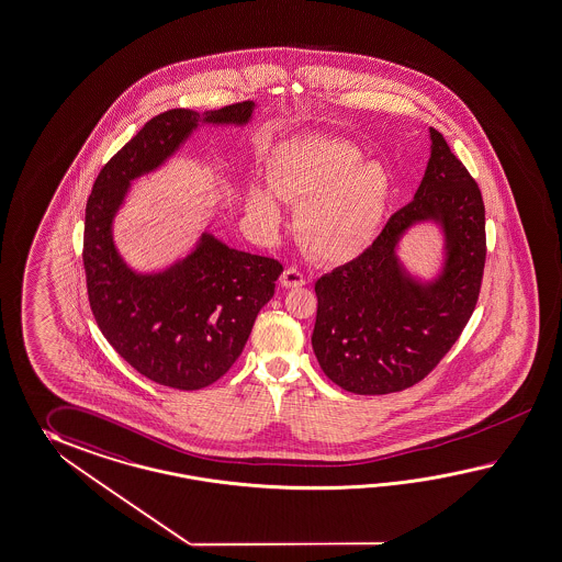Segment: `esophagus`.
Masks as SVG:
<instances>
[{
	"mask_svg": "<svg viewBox=\"0 0 562 562\" xmlns=\"http://www.w3.org/2000/svg\"><path fill=\"white\" fill-rule=\"evenodd\" d=\"M280 282H282V286L286 288L304 286L306 276L302 274L301 270H296V268H286L282 278H280Z\"/></svg>",
	"mask_w": 562,
	"mask_h": 562,
	"instance_id": "1",
	"label": "esophagus"
}]
</instances>
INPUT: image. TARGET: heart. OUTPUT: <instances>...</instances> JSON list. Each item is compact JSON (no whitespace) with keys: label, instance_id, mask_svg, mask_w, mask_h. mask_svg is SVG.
<instances>
[{"label":"heart","instance_id":"b5f03b06","mask_svg":"<svg viewBox=\"0 0 562 562\" xmlns=\"http://www.w3.org/2000/svg\"><path fill=\"white\" fill-rule=\"evenodd\" d=\"M270 182L301 206L296 233L315 258L356 260L378 237L392 196L385 166L363 162L359 148L330 137H296L276 154ZM256 211L268 227L280 221L274 192H256Z\"/></svg>","mask_w":562,"mask_h":562}]
</instances>
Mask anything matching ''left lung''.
<instances>
[{
	"label": "left lung",
	"mask_w": 562,
	"mask_h": 562,
	"mask_svg": "<svg viewBox=\"0 0 562 562\" xmlns=\"http://www.w3.org/2000/svg\"><path fill=\"white\" fill-rule=\"evenodd\" d=\"M430 160L411 203L361 256L316 280L313 349L330 382L361 396L423 382L461 337L480 299L485 206L480 187L447 139L430 127ZM437 220L448 258L423 285L398 266L395 246L414 222Z\"/></svg>",
	"instance_id": "obj_1"
}]
</instances>
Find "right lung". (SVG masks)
<instances>
[{
    "label": "right lung",
    "instance_id": "1",
    "mask_svg": "<svg viewBox=\"0 0 562 562\" xmlns=\"http://www.w3.org/2000/svg\"><path fill=\"white\" fill-rule=\"evenodd\" d=\"M251 111L254 101H244L203 115L170 110L151 117L101 168L87 201L82 263L97 325L134 370L160 385L201 390L223 378L284 268L203 233L184 260L136 274L113 246L111 223L132 180L162 165L196 125H244Z\"/></svg>",
    "mask_w": 562,
    "mask_h": 562
}]
</instances>
